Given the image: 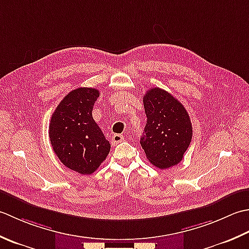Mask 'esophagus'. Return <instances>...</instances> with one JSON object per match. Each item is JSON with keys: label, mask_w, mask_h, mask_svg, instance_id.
<instances>
[{"label": "esophagus", "mask_w": 249, "mask_h": 249, "mask_svg": "<svg viewBox=\"0 0 249 249\" xmlns=\"http://www.w3.org/2000/svg\"><path fill=\"white\" fill-rule=\"evenodd\" d=\"M124 140V138L123 135H120V134H114V135L110 138L111 145H113V146L117 145V144L120 143V142H123Z\"/></svg>", "instance_id": "1"}]
</instances>
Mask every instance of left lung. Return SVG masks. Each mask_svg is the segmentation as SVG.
<instances>
[{
	"mask_svg": "<svg viewBox=\"0 0 249 249\" xmlns=\"http://www.w3.org/2000/svg\"><path fill=\"white\" fill-rule=\"evenodd\" d=\"M143 103L147 124L141 145L147 159L161 170L178 164L192 138V124L184 105L160 88L146 91Z\"/></svg>",
	"mask_w": 249,
	"mask_h": 249,
	"instance_id": "8db88e82",
	"label": "left lung"
}]
</instances>
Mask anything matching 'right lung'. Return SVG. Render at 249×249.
<instances>
[{
  "label": "right lung",
  "mask_w": 249,
  "mask_h": 249,
  "mask_svg": "<svg viewBox=\"0 0 249 249\" xmlns=\"http://www.w3.org/2000/svg\"><path fill=\"white\" fill-rule=\"evenodd\" d=\"M100 91L77 88L71 91L53 111L49 139L59 160L79 174L89 175L106 159L109 142L95 124L92 109Z\"/></svg>",
  "instance_id": "add662e5"
}]
</instances>
